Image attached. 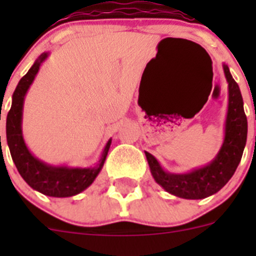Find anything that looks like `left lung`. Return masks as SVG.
Masks as SVG:
<instances>
[{"label": "left lung", "instance_id": "1", "mask_svg": "<svg viewBox=\"0 0 256 256\" xmlns=\"http://www.w3.org/2000/svg\"><path fill=\"white\" fill-rule=\"evenodd\" d=\"M228 82V110L224 123V140L220 150L209 164L187 173H169L164 170L155 156L144 152L151 174L158 184L172 195L187 200H198L212 196L226 186L232 178L242 158L248 138V119L238 84L223 64Z\"/></svg>", "mask_w": 256, "mask_h": 256}]
</instances>
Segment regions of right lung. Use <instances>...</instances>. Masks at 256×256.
<instances>
[{
	"label": "right lung",
	"instance_id": "obj_1",
	"mask_svg": "<svg viewBox=\"0 0 256 256\" xmlns=\"http://www.w3.org/2000/svg\"><path fill=\"white\" fill-rule=\"evenodd\" d=\"M47 58L48 52H44L32 65L28 73L18 83L12 94L11 108L6 119V138L18 172L32 188L52 198H70L84 191L96 180L106 160L112 138L106 144L98 162L94 166L88 168H72L68 165L47 164L29 151L22 137V106L29 87L34 80L42 62Z\"/></svg>",
	"mask_w": 256,
	"mask_h": 256
}]
</instances>
